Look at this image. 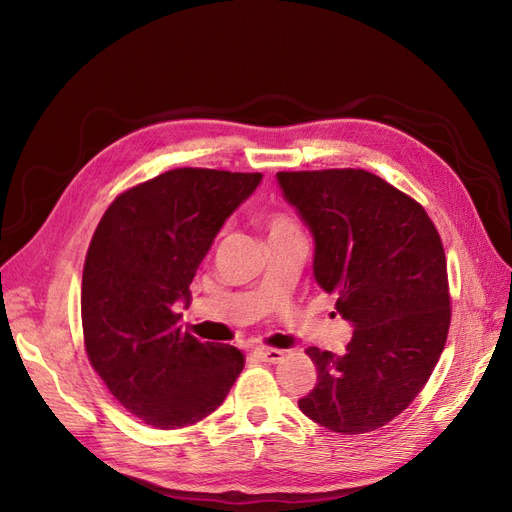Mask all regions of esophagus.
<instances>
[{"label":"esophagus","instance_id":"34e87169","mask_svg":"<svg viewBox=\"0 0 512 512\" xmlns=\"http://www.w3.org/2000/svg\"><path fill=\"white\" fill-rule=\"evenodd\" d=\"M261 361L265 363H278L282 361L284 357V351H280V348H267V346H257L253 351Z\"/></svg>","mask_w":512,"mask_h":512}]
</instances>
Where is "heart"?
Masks as SVG:
<instances>
[{
  "label": "heart",
  "mask_w": 512,
  "mask_h": 512,
  "mask_svg": "<svg viewBox=\"0 0 512 512\" xmlns=\"http://www.w3.org/2000/svg\"><path fill=\"white\" fill-rule=\"evenodd\" d=\"M265 228H267V238H288V236H301L299 224L294 222L292 215L286 211H272L267 213L265 218Z\"/></svg>",
  "instance_id": "obj_1"
}]
</instances>
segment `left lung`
Masks as SVG:
<instances>
[{
	"instance_id": "left-lung-1",
	"label": "left lung",
	"mask_w": 512,
	"mask_h": 512,
	"mask_svg": "<svg viewBox=\"0 0 512 512\" xmlns=\"http://www.w3.org/2000/svg\"><path fill=\"white\" fill-rule=\"evenodd\" d=\"M315 240L313 276L355 332L342 355L309 346L317 384L299 409L338 434H367L405 411L446 344L450 294L425 209L365 170L278 172Z\"/></svg>"
}]
</instances>
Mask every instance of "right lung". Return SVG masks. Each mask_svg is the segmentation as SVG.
I'll return each mask as SVG.
<instances>
[{
	"instance_id": "right-lung-1",
	"label": "right lung",
	"mask_w": 512,
	"mask_h": 512,
	"mask_svg": "<svg viewBox=\"0 0 512 512\" xmlns=\"http://www.w3.org/2000/svg\"><path fill=\"white\" fill-rule=\"evenodd\" d=\"M261 174L178 168L105 209L83 270L85 348L120 405L143 423L174 429L218 409L245 357L230 344L182 332L197 267Z\"/></svg>"
}]
</instances>
